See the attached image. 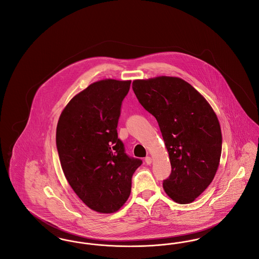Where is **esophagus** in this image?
<instances>
[{
  "mask_svg": "<svg viewBox=\"0 0 259 259\" xmlns=\"http://www.w3.org/2000/svg\"><path fill=\"white\" fill-rule=\"evenodd\" d=\"M151 162H152V158H151L150 156H148V157H146V163H147L148 165H150V164H151Z\"/></svg>",
  "mask_w": 259,
  "mask_h": 259,
  "instance_id": "obj_1",
  "label": "esophagus"
}]
</instances>
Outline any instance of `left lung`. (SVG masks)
I'll return each instance as SVG.
<instances>
[{
  "label": "left lung",
  "instance_id": "left-lung-1",
  "mask_svg": "<svg viewBox=\"0 0 259 259\" xmlns=\"http://www.w3.org/2000/svg\"><path fill=\"white\" fill-rule=\"evenodd\" d=\"M140 104L157 120L172 166L163 182L169 197L192 203L212 182L222 155V129L208 101L184 79L161 75L135 79Z\"/></svg>",
  "mask_w": 259,
  "mask_h": 259
}]
</instances>
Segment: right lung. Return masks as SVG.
I'll return each mask as SVG.
<instances>
[{
  "label": "right lung",
  "instance_id": "add662e5",
  "mask_svg": "<svg viewBox=\"0 0 259 259\" xmlns=\"http://www.w3.org/2000/svg\"><path fill=\"white\" fill-rule=\"evenodd\" d=\"M130 84L111 78L91 83L67 104L57 123L64 175L78 198L97 212L112 213L123 206L142 164L125 153L116 130Z\"/></svg>",
  "mask_w": 259,
  "mask_h": 259
}]
</instances>
